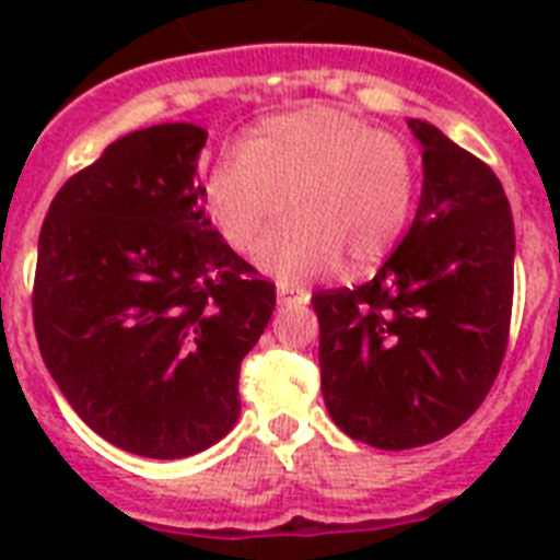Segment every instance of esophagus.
<instances>
[{"label": "esophagus", "mask_w": 560, "mask_h": 560, "mask_svg": "<svg viewBox=\"0 0 560 560\" xmlns=\"http://www.w3.org/2000/svg\"><path fill=\"white\" fill-rule=\"evenodd\" d=\"M279 302L281 305H293V302H307V293L305 288H299V284H290V281H279Z\"/></svg>", "instance_id": "esophagus-1"}]
</instances>
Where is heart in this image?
Masks as SVG:
<instances>
[{"instance_id": "1", "label": "heart", "mask_w": 560, "mask_h": 560, "mask_svg": "<svg viewBox=\"0 0 560 560\" xmlns=\"http://www.w3.org/2000/svg\"><path fill=\"white\" fill-rule=\"evenodd\" d=\"M418 191V165L404 139L372 130L334 107H302L264 118L244 151L214 165L206 202L220 235L253 253L288 211V226L267 237L261 264L281 279L369 270L395 249Z\"/></svg>"}]
</instances>
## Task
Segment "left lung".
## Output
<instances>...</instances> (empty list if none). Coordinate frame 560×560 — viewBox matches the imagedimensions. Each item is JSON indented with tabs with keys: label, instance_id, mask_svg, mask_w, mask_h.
<instances>
[{
	"label": "left lung",
	"instance_id": "obj_1",
	"mask_svg": "<svg viewBox=\"0 0 560 560\" xmlns=\"http://www.w3.org/2000/svg\"><path fill=\"white\" fill-rule=\"evenodd\" d=\"M407 125L424 148L412 226L372 281L311 296L325 407L381 451L439 442L477 412L514 299V220L497 174L439 127Z\"/></svg>",
	"mask_w": 560,
	"mask_h": 560
}]
</instances>
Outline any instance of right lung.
Masks as SVG:
<instances>
[{
	"instance_id": "obj_1",
	"label": "right lung",
	"mask_w": 560,
	"mask_h": 560,
	"mask_svg": "<svg viewBox=\"0 0 560 560\" xmlns=\"http://www.w3.org/2000/svg\"><path fill=\"white\" fill-rule=\"evenodd\" d=\"M206 133L156 125L66 179L39 229L34 331L55 383L121 451L183 459L241 416L237 374L276 307L211 226Z\"/></svg>"
}]
</instances>
